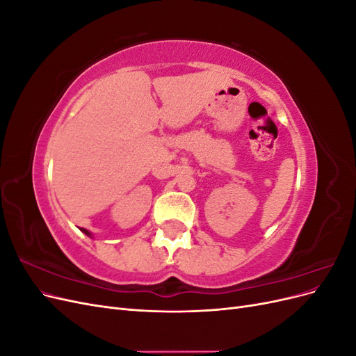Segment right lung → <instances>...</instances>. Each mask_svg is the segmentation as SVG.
Listing matches in <instances>:
<instances>
[{"instance_id": "obj_1", "label": "right lung", "mask_w": 356, "mask_h": 356, "mask_svg": "<svg viewBox=\"0 0 356 356\" xmlns=\"http://www.w3.org/2000/svg\"><path fill=\"white\" fill-rule=\"evenodd\" d=\"M80 230H81V232H83V233H84V234H88V236H92V234H90V232H89V230H86V229H80Z\"/></svg>"}]
</instances>
